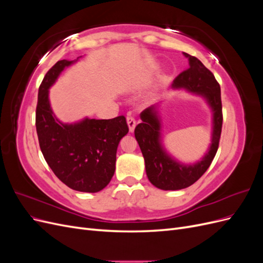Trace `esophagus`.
<instances>
[{"instance_id":"34e87169","label":"esophagus","mask_w":263,"mask_h":263,"mask_svg":"<svg viewBox=\"0 0 263 263\" xmlns=\"http://www.w3.org/2000/svg\"><path fill=\"white\" fill-rule=\"evenodd\" d=\"M126 119H127V124H128V127H129V132L133 133L135 127H136V121H135V118L130 114L127 115Z\"/></svg>"}]
</instances>
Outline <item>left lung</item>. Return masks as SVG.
Instances as JSON below:
<instances>
[{
	"label": "left lung",
	"mask_w": 263,
	"mask_h": 263,
	"mask_svg": "<svg viewBox=\"0 0 263 263\" xmlns=\"http://www.w3.org/2000/svg\"><path fill=\"white\" fill-rule=\"evenodd\" d=\"M189 58L190 67L173 80L176 89H186L202 95L213 109L212 145L201 161L194 164H182L165 153L160 142V121L154 106L144 109L140 114L141 123L135 128L140 150L145 159L146 173L149 181L161 190H181L192 185L209 169L217 153L221 126L222 112L220 86L214 74L196 57L184 52Z\"/></svg>",
	"instance_id": "1"
}]
</instances>
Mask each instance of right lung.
<instances>
[{"instance_id": "obj_1", "label": "right lung", "mask_w": 263, "mask_h": 263, "mask_svg": "<svg viewBox=\"0 0 263 263\" xmlns=\"http://www.w3.org/2000/svg\"><path fill=\"white\" fill-rule=\"evenodd\" d=\"M72 63L59 60L46 73L38 91L36 130L39 147L55 177L70 189L95 193L114 176L117 147L128 133V125L124 115L112 119L85 118L70 125L54 117L48 89Z\"/></svg>"}]
</instances>
